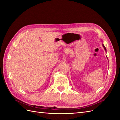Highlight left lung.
Segmentation results:
<instances>
[{
  "label": "left lung",
  "instance_id": "8db88e82",
  "mask_svg": "<svg viewBox=\"0 0 120 120\" xmlns=\"http://www.w3.org/2000/svg\"><path fill=\"white\" fill-rule=\"evenodd\" d=\"M102 45H103V48H104V49L105 50V52H107V49H106V48H105V45H104V44H103V43H102ZM107 59L108 60V57H107Z\"/></svg>",
  "mask_w": 120,
  "mask_h": 120
}]
</instances>
